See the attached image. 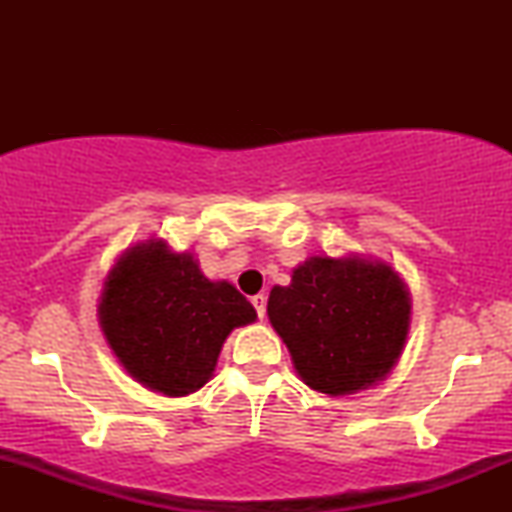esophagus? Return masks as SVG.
Listing matches in <instances>:
<instances>
[{
  "instance_id": "esophagus-1",
  "label": "esophagus",
  "mask_w": 512,
  "mask_h": 512,
  "mask_svg": "<svg viewBox=\"0 0 512 512\" xmlns=\"http://www.w3.org/2000/svg\"><path fill=\"white\" fill-rule=\"evenodd\" d=\"M251 305H254V310H256V314L258 317H265V296L263 293H258V296H254L251 298Z\"/></svg>"
}]
</instances>
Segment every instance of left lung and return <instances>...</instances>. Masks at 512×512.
Masks as SVG:
<instances>
[{
  "mask_svg": "<svg viewBox=\"0 0 512 512\" xmlns=\"http://www.w3.org/2000/svg\"><path fill=\"white\" fill-rule=\"evenodd\" d=\"M270 324L289 347L300 380L345 396L384 380L410 328V293L391 265L312 256L268 298Z\"/></svg>",
  "mask_w": 512,
  "mask_h": 512,
  "instance_id": "8db88e82",
  "label": "left lung"
}]
</instances>
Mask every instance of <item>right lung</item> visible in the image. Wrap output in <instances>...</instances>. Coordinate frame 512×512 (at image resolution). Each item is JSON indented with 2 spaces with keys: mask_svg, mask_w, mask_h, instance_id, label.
<instances>
[{
  "mask_svg": "<svg viewBox=\"0 0 512 512\" xmlns=\"http://www.w3.org/2000/svg\"><path fill=\"white\" fill-rule=\"evenodd\" d=\"M97 314L123 368L165 396L205 387L230 331L256 321L254 305L233 284L209 282L191 254H174L163 240L123 251Z\"/></svg>",
  "mask_w": 512,
  "mask_h": 512,
  "instance_id": "right-lung-1",
  "label": "right lung"
}]
</instances>
